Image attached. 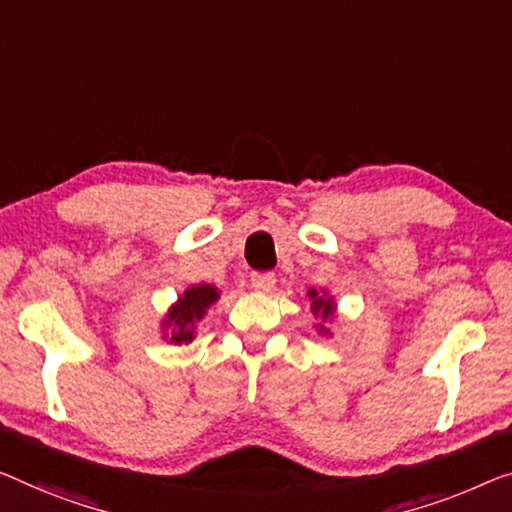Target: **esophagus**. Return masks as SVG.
<instances>
[{"label": "esophagus", "instance_id": "1", "mask_svg": "<svg viewBox=\"0 0 512 512\" xmlns=\"http://www.w3.org/2000/svg\"><path fill=\"white\" fill-rule=\"evenodd\" d=\"M273 285H276V276H273V273H253V276H250V287H253L255 292H271Z\"/></svg>", "mask_w": 512, "mask_h": 512}]
</instances>
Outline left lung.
Here are the masks:
<instances>
[{
  "mask_svg": "<svg viewBox=\"0 0 512 512\" xmlns=\"http://www.w3.org/2000/svg\"><path fill=\"white\" fill-rule=\"evenodd\" d=\"M308 296L312 299V310H315V315H317V317H322L324 322H326V319L331 317L333 301L329 299V296H319V294L315 292V289H310ZM322 331H324V326H322Z\"/></svg>",
  "mask_w": 512,
  "mask_h": 512,
  "instance_id": "8db88e82",
  "label": "left lung"
}]
</instances>
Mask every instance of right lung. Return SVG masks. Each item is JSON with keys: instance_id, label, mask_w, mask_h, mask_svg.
<instances>
[{"instance_id": "1", "label": "right lung", "mask_w": 512, "mask_h": 512, "mask_svg": "<svg viewBox=\"0 0 512 512\" xmlns=\"http://www.w3.org/2000/svg\"><path fill=\"white\" fill-rule=\"evenodd\" d=\"M216 299H218V292L213 285L190 287L188 292L181 296L179 305H174V308L170 310V315H167V319H165V324L174 326L172 342L181 345V342L193 340L195 322H200L204 310H207Z\"/></svg>"}]
</instances>
